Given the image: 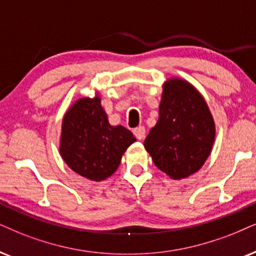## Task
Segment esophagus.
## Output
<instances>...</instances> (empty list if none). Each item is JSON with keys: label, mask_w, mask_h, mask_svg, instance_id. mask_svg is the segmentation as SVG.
I'll list each match as a JSON object with an SVG mask.
<instances>
[{"label": "esophagus", "mask_w": 256, "mask_h": 256, "mask_svg": "<svg viewBox=\"0 0 256 256\" xmlns=\"http://www.w3.org/2000/svg\"><path fill=\"white\" fill-rule=\"evenodd\" d=\"M134 137L139 139V140H142L145 137V128L144 126H138V128H134Z\"/></svg>", "instance_id": "1"}]
</instances>
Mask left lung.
<instances>
[{"instance_id": "left-lung-1", "label": "left lung", "mask_w": 256, "mask_h": 256, "mask_svg": "<svg viewBox=\"0 0 256 256\" xmlns=\"http://www.w3.org/2000/svg\"><path fill=\"white\" fill-rule=\"evenodd\" d=\"M215 139V125L204 99L184 80L164 84L160 118L144 148L158 169L186 178L204 164Z\"/></svg>"}]
</instances>
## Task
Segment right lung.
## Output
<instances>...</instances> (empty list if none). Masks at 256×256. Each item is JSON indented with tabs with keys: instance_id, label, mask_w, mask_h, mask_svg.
Segmentation results:
<instances>
[{
	"instance_id": "obj_1",
	"label": "right lung",
	"mask_w": 256,
	"mask_h": 256,
	"mask_svg": "<svg viewBox=\"0 0 256 256\" xmlns=\"http://www.w3.org/2000/svg\"><path fill=\"white\" fill-rule=\"evenodd\" d=\"M136 138L124 126H112L98 96L82 98L64 116L60 154L74 172L102 180L117 170Z\"/></svg>"
}]
</instances>
